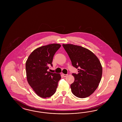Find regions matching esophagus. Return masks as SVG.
<instances>
[{
	"label": "esophagus",
	"mask_w": 122,
	"mask_h": 122,
	"mask_svg": "<svg viewBox=\"0 0 122 122\" xmlns=\"http://www.w3.org/2000/svg\"><path fill=\"white\" fill-rule=\"evenodd\" d=\"M62 75L64 77H66L67 76H68L67 74V75H65V74H64L63 73H62Z\"/></svg>",
	"instance_id": "esophagus-1"
}]
</instances>
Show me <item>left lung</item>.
<instances>
[{
  "mask_svg": "<svg viewBox=\"0 0 122 122\" xmlns=\"http://www.w3.org/2000/svg\"><path fill=\"white\" fill-rule=\"evenodd\" d=\"M72 65L78 69L77 74L73 73L75 81L70 85L72 93L77 97H89L97 89L100 82L102 68L95 54L85 47L71 44H63Z\"/></svg>",
  "mask_w": 122,
  "mask_h": 122,
  "instance_id": "8db88e82",
  "label": "left lung"
}]
</instances>
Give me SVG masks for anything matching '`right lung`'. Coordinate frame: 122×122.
<instances>
[{
  "mask_svg": "<svg viewBox=\"0 0 122 122\" xmlns=\"http://www.w3.org/2000/svg\"><path fill=\"white\" fill-rule=\"evenodd\" d=\"M61 45L49 44L37 48L29 55L25 63L27 80L29 85L38 96L49 97L55 93L60 74L47 71L53 57Z\"/></svg>",
  "mask_w": 122,
  "mask_h": 122,
  "instance_id": "add662e5",
  "label": "right lung"
}]
</instances>
